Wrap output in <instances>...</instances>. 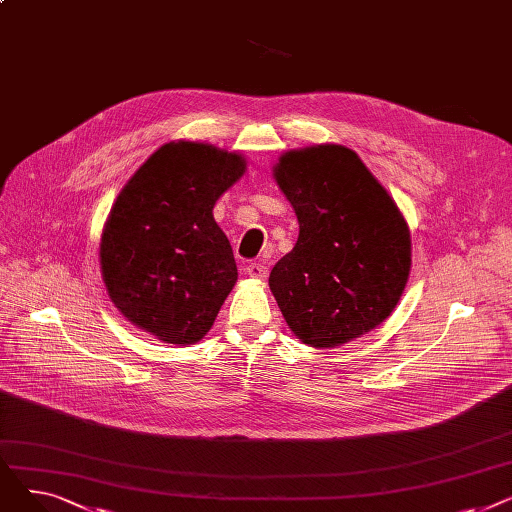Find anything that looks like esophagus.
Returning <instances> with one entry per match:
<instances>
[{
  "label": "esophagus",
  "mask_w": 512,
  "mask_h": 512,
  "mask_svg": "<svg viewBox=\"0 0 512 512\" xmlns=\"http://www.w3.org/2000/svg\"><path fill=\"white\" fill-rule=\"evenodd\" d=\"M247 274L251 276V278H265L267 276V272H270V267H267L265 263H261V261H253V263H249L247 267Z\"/></svg>",
  "instance_id": "1"
}]
</instances>
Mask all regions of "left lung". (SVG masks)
I'll list each match as a JSON object with an SVG mask.
<instances>
[{"instance_id": "left-lung-1", "label": "left lung", "mask_w": 512, "mask_h": 512, "mask_svg": "<svg viewBox=\"0 0 512 512\" xmlns=\"http://www.w3.org/2000/svg\"><path fill=\"white\" fill-rule=\"evenodd\" d=\"M299 240L270 274L290 330L332 348L380 326L411 272V234L386 188L342 145L288 151L274 170Z\"/></svg>"}]
</instances>
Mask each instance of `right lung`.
<instances>
[{
	"label": "right lung",
	"instance_id": "obj_1",
	"mask_svg": "<svg viewBox=\"0 0 512 512\" xmlns=\"http://www.w3.org/2000/svg\"><path fill=\"white\" fill-rule=\"evenodd\" d=\"M236 153L159 147L118 195L101 236V274L122 315L168 344L201 340L238 270L213 205L242 176Z\"/></svg>",
	"mask_w": 512,
	"mask_h": 512
}]
</instances>
